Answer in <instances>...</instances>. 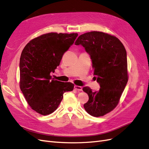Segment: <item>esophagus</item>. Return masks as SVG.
<instances>
[{
  "label": "esophagus",
  "instance_id": "1",
  "mask_svg": "<svg viewBox=\"0 0 149 149\" xmlns=\"http://www.w3.org/2000/svg\"><path fill=\"white\" fill-rule=\"evenodd\" d=\"M74 88L77 90V91H82V87L79 86H77V85H74Z\"/></svg>",
  "mask_w": 149,
  "mask_h": 149
}]
</instances>
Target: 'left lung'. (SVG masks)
Masks as SVG:
<instances>
[{"label": "left lung", "instance_id": "left-lung-1", "mask_svg": "<svg viewBox=\"0 0 149 149\" xmlns=\"http://www.w3.org/2000/svg\"><path fill=\"white\" fill-rule=\"evenodd\" d=\"M75 45L83 46L90 55L94 75L101 87L97 91L83 88L89 96L84 108L91 116H102L118 105L128 81L126 50L118 38L96 31L81 35Z\"/></svg>", "mask_w": 149, "mask_h": 149}]
</instances>
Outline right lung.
Returning <instances> with one entry per match:
<instances>
[{
  "label": "right lung",
  "mask_w": 149,
  "mask_h": 149,
  "mask_svg": "<svg viewBox=\"0 0 149 149\" xmlns=\"http://www.w3.org/2000/svg\"><path fill=\"white\" fill-rule=\"evenodd\" d=\"M78 33H49L30 41L20 59V88L31 109L46 116L55 111L63 94L74 84L54 80L51 73L60 65L63 55L73 44Z\"/></svg>",
  "instance_id": "right-lung-1"
}]
</instances>
